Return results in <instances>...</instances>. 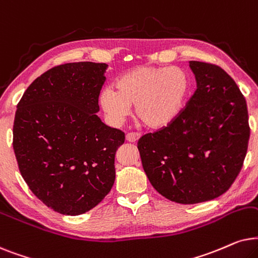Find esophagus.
Here are the masks:
<instances>
[{
  "label": "esophagus",
  "mask_w": 258,
  "mask_h": 258,
  "mask_svg": "<svg viewBox=\"0 0 258 258\" xmlns=\"http://www.w3.org/2000/svg\"><path fill=\"white\" fill-rule=\"evenodd\" d=\"M140 138L139 132H128L126 135V140L130 143H136Z\"/></svg>",
  "instance_id": "obj_1"
}]
</instances>
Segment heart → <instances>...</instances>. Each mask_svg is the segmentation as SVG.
I'll return each instance as SVG.
<instances>
[{
	"label": "heart",
	"mask_w": 258,
	"mask_h": 258,
	"mask_svg": "<svg viewBox=\"0 0 258 258\" xmlns=\"http://www.w3.org/2000/svg\"><path fill=\"white\" fill-rule=\"evenodd\" d=\"M187 85L186 74L179 67L139 66L116 80L115 91L104 89L100 104L114 119H122L131 106H136L137 116L144 125L159 128L177 115Z\"/></svg>",
	"instance_id": "heart-1"
}]
</instances>
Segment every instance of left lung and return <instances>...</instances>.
<instances>
[{
  "instance_id": "1",
  "label": "left lung",
  "mask_w": 258,
  "mask_h": 258,
  "mask_svg": "<svg viewBox=\"0 0 258 258\" xmlns=\"http://www.w3.org/2000/svg\"><path fill=\"white\" fill-rule=\"evenodd\" d=\"M197 89L167 123L138 140L152 186L179 204L222 196L243 166L250 137L245 98L217 64L190 61Z\"/></svg>"
}]
</instances>
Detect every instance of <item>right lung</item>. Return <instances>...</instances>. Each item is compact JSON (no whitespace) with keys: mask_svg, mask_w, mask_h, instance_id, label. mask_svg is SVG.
<instances>
[{"mask_svg":"<svg viewBox=\"0 0 258 258\" xmlns=\"http://www.w3.org/2000/svg\"><path fill=\"white\" fill-rule=\"evenodd\" d=\"M106 63L72 62L36 78L17 104L13 147L21 176L44 205L85 214L115 179L114 158L125 133L97 115Z\"/></svg>","mask_w":258,"mask_h":258,"instance_id":"add662e5","label":"right lung"}]
</instances>
